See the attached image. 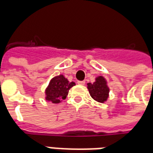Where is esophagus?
Here are the masks:
<instances>
[{"label": "esophagus", "instance_id": "1", "mask_svg": "<svg viewBox=\"0 0 153 153\" xmlns=\"http://www.w3.org/2000/svg\"><path fill=\"white\" fill-rule=\"evenodd\" d=\"M77 84L78 85H84L85 84V80H79V81H77Z\"/></svg>", "mask_w": 153, "mask_h": 153}]
</instances>
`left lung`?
Wrapping results in <instances>:
<instances>
[{
    "instance_id": "1",
    "label": "left lung",
    "mask_w": 153,
    "mask_h": 153,
    "mask_svg": "<svg viewBox=\"0 0 153 153\" xmlns=\"http://www.w3.org/2000/svg\"><path fill=\"white\" fill-rule=\"evenodd\" d=\"M88 88L91 97L98 102L104 103L107 100L109 89L106 85V80L102 76L97 78L93 84L88 83Z\"/></svg>"
}]
</instances>
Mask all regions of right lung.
I'll return each mask as SVG.
<instances>
[{
    "mask_svg": "<svg viewBox=\"0 0 153 153\" xmlns=\"http://www.w3.org/2000/svg\"><path fill=\"white\" fill-rule=\"evenodd\" d=\"M75 85L74 82H68L63 75L53 78L45 90L46 100L56 104L65 100L68 95V90Z\"/></svg>",
    "mask_w": 153,
    "mask_h": 153,
    "instance_id": "add662e5",
    "label": "right lung"
}]
</instances>
